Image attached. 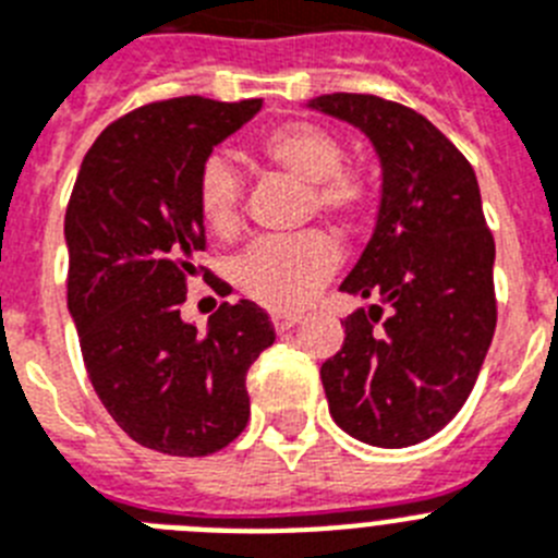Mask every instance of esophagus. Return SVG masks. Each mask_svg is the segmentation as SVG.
I'll use <instances>...</instances> for the list:
<instances>
[{
    "mask_svg": "<svg viewBox=\"0 0 558 558\" xmlns=\"http://www.w3.org/2000/svg\"><path fill=\"white\" fill-rule=\"evenodd\" d=\"M270 322H274L276 332H288V329H293L295 324L302 322V315H295V313H274V315H270Z\"/></svg>",
    "mask_w": 558,
    "mask_h": 558,
    "instance_id": "34e87169",
    "label": "esophagus"
}]
</instances>
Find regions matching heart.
Wrapping results in <instances>:
<instances>
[{
    "label": "heart",
    "instance_id": "heart-1",
    "mask_svg": "<svg viewBox=\"0 0 558 558\" xmlns=\"http://www.w3.org/2000/svg\"><path fill=\"white\" fill-rule=\"evenodd\" d=\"M256 156L310 184V209L340 226H357L377 201L372 175L347 167V147L338 133L318 122L290 120L265 131L254 145ZM243 186L234 167L220 156L204 161L195 181V204L206 229L231 236L240 226ZM338 268V251L322 231L293 236H263L236 265L240 288L270 310H295L313 299Z\"/></svg>",
    "mask_w": 558,
    "mask_h": 558
}]
</instances>
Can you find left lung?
<instances>
[{
  "mask_svg": "<svg viewBox=\"0 0 558 558\" xmlns=\"http://www.w3.org/2000/svg\"><path fill=\"white\" fill-rule=\"evenodd\" d=\"M307 106L360 128L383 165L377 226L340 284L379 304L340 322L343 347L322 366L329 413L372 447L418 445L461 411L495 335V236L475 170L408 106L343 92Z\"/></svg>",
  "mask_w": 558,
  "mask_h": 558,
  "instance_id": "obj_1",
  "label": "left lung"
}]
</instances>
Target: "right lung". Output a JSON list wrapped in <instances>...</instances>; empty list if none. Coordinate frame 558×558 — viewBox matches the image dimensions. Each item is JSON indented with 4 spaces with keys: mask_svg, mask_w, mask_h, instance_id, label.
Listing matches in <instances>:
<instances>
[{
    "mask_svg": "<svg viewBox=\"0 0 558 558\" xmlns=\"http://www.w3.org/2000/svg\"><path fill=\"white\" fill-rule=\"evenodd\" d=\"M259 108L206 97L136 108L88 147L69 198L66 302L83 363L113 422L147 450L211 456L248 425L245 374L276 340L268 313L223 302L201 335L181 304L190 276L209 279L195 265L198 172Z\"/></svg>",
    "mask_w": 558,
    "mask_h": 558,
    "instance_id": "1",
    "label": "right lung"
}]
</instances>
